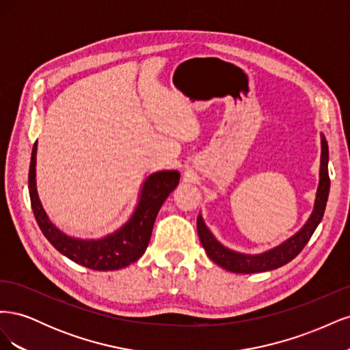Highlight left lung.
I'll use <instances>...</instances> for the list:
<instances>
[{
  "label": "left lung",
  "instance_id": "8db88e82",
  "mask_svg": "<svg viewBox=\"0 0 350 350\" xmlns=\"http://www.w3.org/2000/svg\"><path fill=\"white\" fill-rule=\"evenodd\" d=\"M328 191H330V178H328V146L325 142V137L321 134L320 184L319 189H317L312 213L299 232H296L292 238L284 241L276 248L269 250L262 254H257V256H250V254H241L221 245V243L211 235V232L204 225V220L201 217V215H198L197 232L201 245L206 250L207 256L211 261H215L217 266L224 267L225 270L229 271L248 274L279 269L298 256L311 239L314 230L320 225V221L324 216Z\"/></svg>",
  "mask_w": 350,
  "mask_h": 350
}]
</instances>
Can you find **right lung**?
<instances>
[{
	"label": "right lung",
	"mask_w": 350,
	"mask_h": 350,
	"mask_svg": "<svg viewBox=\"0 0 350 350\" xmlns=\"http://www.w3.org/2000/svg\"><path fill=\"white\" fill-rule=\"evenodd\" d=\"M36 146L38 143L31 149L29 194L33 215L45 238L66 257L92 270H118L139 260L149 245L159 210L179 183V172L161 171L147 178L133 216L113 234L100 239H77L61 232L42 208L36 191Z\"/></svg>",
	"instance_id": "right-lung-1"
}]
</instances>
